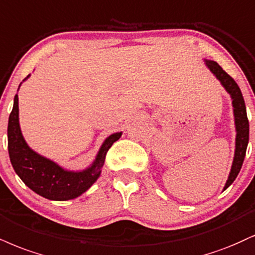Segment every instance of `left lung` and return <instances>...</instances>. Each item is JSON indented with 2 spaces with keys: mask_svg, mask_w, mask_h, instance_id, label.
<instances>
[{
  "mask_svg": "<svg viewBox=\"0 0 255 255\" xmlns=\"http://www.w3.org/2000/svg\"><path fill=\"white\" fill-rule=\"evenodd\" d=\"M205 64L209 67L210 71L216 76L217 79L221 82V84L225 87V89L231 94L233 100V107H234V118H235V126H236V142H235V155L234 161H233L231 173H229L228 180H227L225 190L232 185L235 178L238 177L240 172L242 164H244L245 155H246V149L248 145V139H250V122L247 119L246 104H245L244 96L236 84V82L231 76L227 73L225 70L221 67L216 61L205 60Z\"/></svg>",
  "mask_w": 255,
  "mask_h": 255,
  "instance_id": "left-lung-1",
  "label": "left lung"
}]
</instances>
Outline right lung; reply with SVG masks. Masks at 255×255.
<instances>
[{
    "instance_id": "right-lung-1",
    "label": "right lung",
    "mask_w": 255,
    "mask_h": 255,
    "mask_svg": "<svg viewBox=\"0 0 255 255\" xmlns=\"http://www.w3.org/2000/svg\"><path fill=\"white\" fill-rule=\"evenodd\" d=\"M120 133L107 137L98 152L96 160L82 172L66 171L30 149L21 134L19 125V98L14 97V106L8 121V152L15 172L30 190L52 201H67L81 196L96 182L101 174L106 154Z\"/></svg>"
}]
</instances>
